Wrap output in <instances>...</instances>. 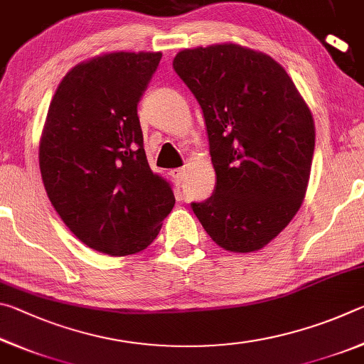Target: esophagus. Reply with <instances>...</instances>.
Instances as JSON below:
<instances>
[{"label": "esophagus", "mask_w": 364, "mask_h": 364, "mask_svg": "<svg viewBox=\"0 0 364 364\" xmlns=\"http://www.w3.org/2000/svg\"><path fill=\"white\" fill-rule=\"evenodd\" d=\"M171 176H173L178 183H181L184 180V176H186V171H184V168L171 170Z\"/></svg>", "instance_id": "obj_1"}]
</instances>
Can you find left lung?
Here are the masks:
<instances>
[{
  "label": "left lung",
  "mask_w": 364,
  "mask_h": 364,
  "mask_svg": "<svg viewBox=\"0 0 364 364\" xmlns=\"http://www.w3.org/2000/svg\"><path fill=\"white\" fill-rule=\"evenodd\" d=\"M173 69L204 112L217 175L193 212L220 247L260 250L299 212L315 123L287 72L268 54L221 43L183 49Z\"/></svg>",
  "instance_id": "left-lung-1"
}]
</instances>
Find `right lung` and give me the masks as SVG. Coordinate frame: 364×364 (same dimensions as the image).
Instances as JSON below:
<instances>
[{
	"label": "right lung",
	"mask_w": 364,
	"mask_h": 364,
	"mask_svg": "<svg viewBox=\"0 0 364 364\" xmlns=\"http://www.w3.org/2000/svg\"><path fill=\"white\" fill-rule=\"evenodd\" d=\"M162 53H107L59 83L40 139L46 194L85 245L112 257L144 250L175 205L147 164L138 102Z\"/></svg>",
	"instance_id": "add662e5"
}]
</instances>
